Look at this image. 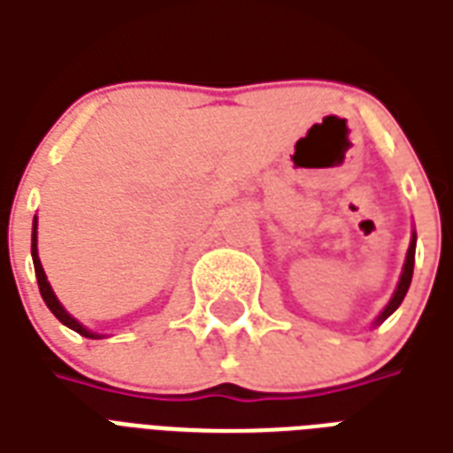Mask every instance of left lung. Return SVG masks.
I'll return each instance as SVG.
<instances>
[{
	"label": "left lung",
	"mask_w": 453,
	"mask_h": 453,
	"mask_svg": "<svg viewBox=\"0 0 453 453\" xmlns=\"http://www.w3.org/2000/svg\"><path fill=\"white\" fill-rule=\"evenodd\" d=\"M412 266H415V237H412V242H410V250H408V257H405V266H403V274H400V284L395 288V294L390 298V303L386 305V311L379 315V320L376 323H383L386 318H388L400 303H403V298L408 294L410 288V281H412Z\"/></svg>",
	"instance_id": "left-lung-1"
}]
</instances>
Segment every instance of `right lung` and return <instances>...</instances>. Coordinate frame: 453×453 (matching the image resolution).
Segmentation results:
<instances>
[{
  "instance_id": "obj_1",
  "label": "right lung",
  "mask_w": 453,
  "mask_h": 453,
  "mask_svg": "<svg viewBox=\"0 0 453 453\" xmlns=\"http://www.w3.org/2000/svg\"><path fill=\"white\" fill-rule=\"evenodd\" d=\"M35 242H38V240H35V220H34V242H31V255H34L35 279H38V288H41V296H43L45 305H48V308H50V313H53L55 318L60 320V323L67 325L70 330H74V333L84 334V337H96V334L89 333L87 327H82V325L77 323V320H74L73 315L67 313V311H65L63 305H60V301L55 298L53 288H50V284H48V279H45V272H43V266H41V259H38V247H35Z\"/></svg>"
}]
</instances>
